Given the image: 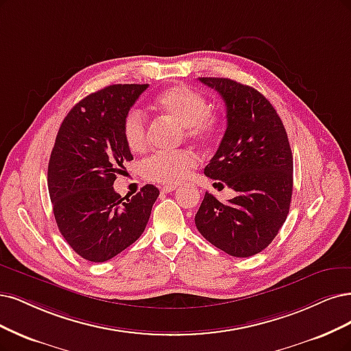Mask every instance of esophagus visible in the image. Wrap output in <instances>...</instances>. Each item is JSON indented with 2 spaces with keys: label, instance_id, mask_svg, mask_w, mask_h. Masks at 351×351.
<instances>
[{
  "label": "esophagus",
  "instance_id": "obj_1",
  "mask_svg": "<svg viewBox=\"0 0 351 351\" xmlns=\"http://www.w3.org/2000/svg\"><path fill=\"white\" fill-rule=\"evenodd\" d=\"M177 189V186H164L162 189H161V191L162 193H171V191H174Z\"/></svg>",
  "mask_w": 351,
  "mask_h": 351
}]
</instances>
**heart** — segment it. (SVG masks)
<instances>
[{
	"mask_svg": "<svg viewBox=\"0 0 351 351\" xmlns=\"http://www.w3.org/2000/svg\"><path fill=\"white\" fill-rule=\"evenodd\" d=\"M156 107L186 129L190 139L206 142L219 130V119L209 112L204 95L187 86H174L156 97ZM123 138L132 152H142L148 147L147 120L139 110H130L123 120ZM197 165L196 155L190 151L156 152L142 162V174L155 183L177 186L190 176Z\"/></svg>",
	"mask_w": 351,
	"mask_h": 351,
	"instance_id": "obj_1",
	"label": "heart"
}]
</instances>
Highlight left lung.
<instances>
[{
	"label": "left lung",
	"instance_id": "obj_1",
	"mask_svg": "<svg viewBox=\"0 0 351 351\" xmlns=\"http://www.w3.org/2000/svg\"><path fill=\"white\" fill-rule=\"evenodd\" d=\"M199 80L221 94L228 120L204 174L223 181L237 196L222 203L206 191L195 222L216 248L232 257H251L269 247L291 208V145L279 114L256 88L229 78Z\"/></svg>",
	"mask_w": 351,
	"mask_h": 351
}]
</instances>
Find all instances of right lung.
Masks as SVG:
<instances>
[{"instance_id":"add662e5","label":"right lung","mask_w":351,"mask_h":351,"mask_svg":"<svg viewBox=\"0 0 351 351\" xmlns=\"http://www.w3.org/2000/svg\"><path fill=\"white\" fill-rule=\"evenodd\" d=\"M148 84H114L71 108L47 167V189L59 232L78 256L103 263L142 235L160 190L147 184L132 197L114 191L134 155L123 120Z\"/></svg>"}]
</instances>
